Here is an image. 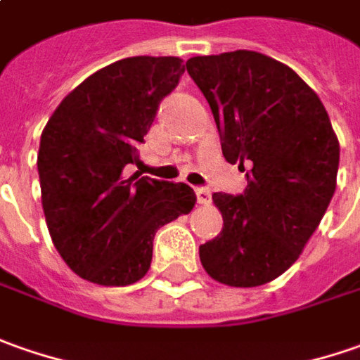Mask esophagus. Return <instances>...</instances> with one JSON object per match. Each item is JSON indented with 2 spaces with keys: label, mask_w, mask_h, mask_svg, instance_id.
Returning <instances> with one entry per match:
<instances>
[{
  "label": "esophagus",
  "mask_w": 360,
  "mask_h": 360,
  "mask_svg": "<svg viewBox=\"0 0 360 360\" xmlns=\"http://www.w3.org/2000/svg\"><path fill=\"white\" fill-rule=\"evenodd\" d=\"M197 201L201 205H209L211 203V191L205 189V187H197Z\"/></svg>",
  "instance_id": "34e87169"
}]
</instances>
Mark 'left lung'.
I'll list each match as a JSON object with an SVG mask.
<instances>
[{"label":"left lung","mask_w":360,"mask_h":360,"mask_svg":"<svg viewBox=\"0 0 360 360\" xmlns=\"http://www.w3.org/2000/svg\"><path fill=\"white\" fill-rule=\"evenodd\" d=\"M187 73L213 111L223 157L247 167L245 191L213 195L223 231L199 247L201 265L223 285H265L299 259L327 211L337 135L315 91L273 57H191Z\"/></svg>","instance_id":"8db88e82"}]
</instances>
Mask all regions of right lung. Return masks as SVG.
Listing matches in <instances>:
<instances>
[{"label": "right lung", "instance_id": "add662e5", "mask_svg": "<svg viewBox=\"0 0 360 360\" xmlns=\"http://www.w3.org/2000/svg\"><path fill=\"white\" fill-rule=\"evenodd\" d=\"M183 71L179 57L119 59L77 85L45 125L37 155L45 221L81 279L105 287L143 279L157 229L195 207L185 183L129 175Z\"/></svg>", "mask_w": 360, "mask_h": 360}]
</instances>
